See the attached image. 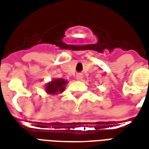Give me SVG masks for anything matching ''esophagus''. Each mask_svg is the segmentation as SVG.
<instances>
[{
  "label": "esophagus",
  "instance_id": "obj_1",
  "mask_svg": "<svg viewBox=\"0 0 149 149\" xmlns=\"http://www.w3.org/2000/svg\"><path fill=\"white\" fill-rule=\"evenodd\" d=\"M82 78H83V77H82V75H81V74H78L77 76V77H76V79H77V81H81V80H82Z\"/></svg>",
  "mask_w": 149,
  "mask_h": 149
}]
</instances>
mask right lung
<instances>
[{"label":"right lung","instance_id":"right-lung-1","mask_svg":"<svg viewBox=\"0 0 149 149\" xmlns=\"http://www.w3.org/2000/svg\"><path fill=\"white\" fill-rule=\"evenodd\" d=\"M67 84H68L67 80H65L63 78H54L45 84V90L46 93L50 96L58 95L62 93L65 90V87Z\"/></svg>","mask_w":149,"mask_h":149}]
</instances>
